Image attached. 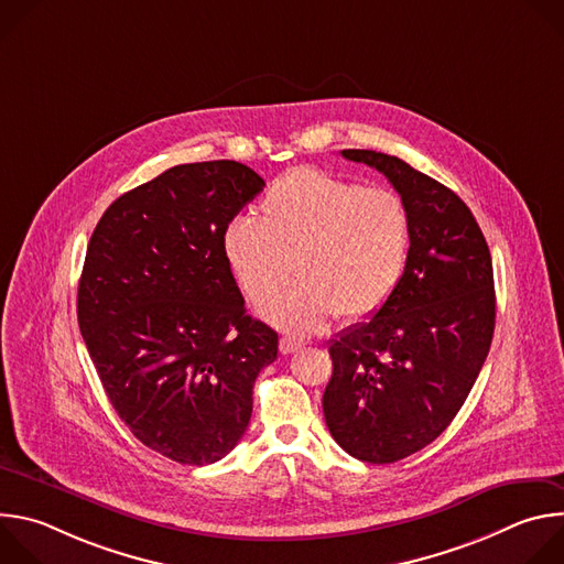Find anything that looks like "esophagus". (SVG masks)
I'll list each match as a JSON object with an SVG mask.
<instances>
[{
  "instance_id": "34e87169",
  "label": "esophagus",
  "mask_w": 564,
  "mask_h": 564,
  "mask_svg": "<svg viewBox=\"0 0 564 564\" xmlns=\"http://www.w3.org/2000/svg\"><path fill=\"white\" fill-rule=\"evenodd\" d=\"M303 346H305V344H303L301 339H296V337H283L281 344H279V350H281L283 355H292V352L301 350Z\"/></svg>"
}]
</instances>
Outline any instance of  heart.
Listing matches in <instances>:
<instances>
[{
	"label": "heart",
	"instance_id": "1",
	"mask_svg": "<svg viewBox=\"0 0 564 564\" xmlns=\"http://www.w3.org/2000/svg\"><path fill=\"white\" fill-rule=\"evenodd\" d=\"M220 252L254 305L276 296L292 261L299 281L263 316L285 330H316L335 314L355 321L386 305L409 263L411 214L392 189L299 167L274 181L259 220L225 225Z\"/></svg>",
	"mask_w": 564,
	"mask_h": 564
}]
</instances>
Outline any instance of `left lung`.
I'll return each instance as SVG.
<instances>
[{
    "label": "left lung",
    "mask_w": 564,
    "mask_h": 564,
    "mask_svg": "<svg viewBox=\"0 0 564 564\" xmlns=\"http://www.w3.org/2000/svg\"><path fill=\"white\" fill-rule=\"evenodd\" d=\"M341 155L381 172L404 198L411 252L386 305L333 339L324 415L346 453L392 464L446 431L485 366L496 330L494 263L455 192L397 155Z\"/></svg>",
    "instance_id": "1"
}]
</instances>
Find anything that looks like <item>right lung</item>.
<instances>
[{"instance_id": "1", "label": "right lung", "mask_w": 564, "mask_h": 564, "mask_svg": "<svg viewBox=\"0 0 564 564\" xmlns=\"http://www.w3.org/2000/svg\"><path fill=\"white\" fill-rule=\"evenodd\" d=\"M265 181L236 160L178 165L109 205L87 248L77 324L129 431L178 464L225 457L279 335L246 314L220 252Z\"/></svg>"}]
</instances>
